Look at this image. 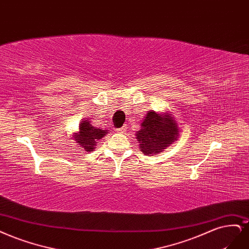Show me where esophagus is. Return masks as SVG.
Wrapping results in <instances>:
<instances>
[{"instance_id": "1", "label": "esophagus", "mask_w": 249, "mask_h": 249, "mask_svg": "<svg viewBox=\"0 0 249 249\" xmlns=\"http://www.w3.org/2000/svg\"><path fill=\"white\" fill-rule=\"evenodd\" d=\"M125 131H126V128H125L124 126H122V127H118V128H116V132H117V133H119V134H124Z\"/></svg>"}]
</instances>
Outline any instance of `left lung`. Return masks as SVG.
Here are the masks:
<instances>
[{
	"label": "left lung",
	"instance_id": "8db88e82",
	"mask_svg": "<svg viewBox=\"0 0 249 249\" xmlns=\"http://www.w3.org/2000/svg\"><path fill=\"white\" fill-rule=\"evenodd\" d=\"M136 136L140 144V150L146 156H154L164 151L170 144L177 140L179 128L170 113L159 114L154 111H148L141 124V130L137 131Z\"/></svg>",
	"mask_w": 249,
	"mask_h": 249
}]
</instances>
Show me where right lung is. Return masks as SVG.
I'll return each mask as SVG.
<instances>
[{
    "label": "right lung",
    "instance_id": "right-lung-1",
    "mask_svg": "<svg viewBox=\"0 0 249 249\" xmlns=\"http://www.w3.org/2000/svg\"><path fill=\"white\" fill-rule=\"evenodd\" d=\"M108 132L106 128L102 130L101 127L93 125L89 118H83L79 125V132L74 133L72 138L78 145V147L82 148L84 151L90 152L96 149L98 140L102 139Z\"/></svg>",
    "mask_w": 249,
    "mask_h": 249
}]
</instances>
